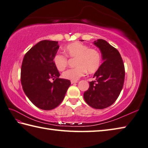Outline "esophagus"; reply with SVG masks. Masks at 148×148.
Returning a JSON list of instances; mask_svg holds the SVG:
<instances>
[{"mask_svg": "<svg viewBox=\"0 0 148 148\" xmlns=\"http://www.w3.org/2000/svg\"><path fill=\"white\" fill-rule=\"evenodd\" d=\"M78 82L77 81H71V83L73 84V83H77Z\"/></svg>", "mask_w": 148, "mask_h": 148, "instance_id": "obj_1", "label": "esophagus"}]
</instances>
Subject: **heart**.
<instances>
[{"label":"heart","instance_id":"b5f03b06","mask_svg":"<svg viewBox=\"0 0 148 148\" xmlns=\"http://www.w3.org/2000/svg\"><path fill=\"white\" fill-rule=\"evenodd\" d=\"M66 56L71 58H76L75 65L63 72L62 76L66 79L77 81L85 75L86 72L92 74L100 67L101 55L97 49L89 48L88 45L79 42H74L65 47ZM62 54H57L54 57V64L59 71H63L68 64V58Z\"/></svg>","mask_w":148,"mask_h":148}]
</instances>
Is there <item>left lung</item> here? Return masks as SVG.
I'll return each mask as SVG.
<instances>
[{"instance_id":"left-lung-1","label":"left lung","mask_w":148,"mask_h":148,"mask_svg":"<svg viewBox=\"0 0 148 148\" xmlns=\"http://www.w3.org/2000/svg\"><path fill=\"white\" fill-rule=\"evenodd\" d=\"M94 44L99 49L104 62L94 75L95 81L89 83V88L83 94L88 105L95 109L111 106L122 90L125 71L123 61L116 49L105 41L98 39Z\"/></svg>"}]
</instances>
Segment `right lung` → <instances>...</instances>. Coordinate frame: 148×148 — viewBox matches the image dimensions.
Listing matches in <instances>:
<instances>
[{"label":"right lung","instance_id":"1","mask_svg":"<svg viewBox=\"0 0 148 148\" xmlns=\"http://www.w3.org/2000/svg\"><path fill=\"white\" fill-rule=\"evenodd\" d=\"M58 42L42 40L25 54L21 67V83L24 93L34 105L50 110L62 102L71 85L69 79L59 78L54 64ZM55 81L53 83L50 79Z\"/></svg>","mask_w":148,"mask_h":148}]
</instances>
